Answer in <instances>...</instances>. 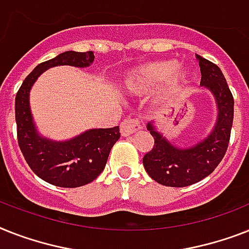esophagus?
I'll return each instance as SVG.
<instances>
[{
  "label": "esophagus",
  "instance_id": "obj_1",
  "mask_svg": "<svg viewBox=\"0 0 249 249\" xmlns=\"http://www.w3.org/2000/svg\"><path fill=\"white\" fill-rule=\"evenodd\" d=\"M141 128H142V125H141V121L138 119L126 118L120 124V133L121 135L126 137V135H130L135 131H138Z\"/></svg>",
  "mask_w": 249,
  "mask_h": 249
}]
</instances>
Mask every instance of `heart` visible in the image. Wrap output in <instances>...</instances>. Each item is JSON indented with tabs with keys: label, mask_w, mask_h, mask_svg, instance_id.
I'll return each instance as SVG.
<instances>
[{
	"label": "heart",
	"mask_w": 249,
	"mask_h": 249,
	"mask_svg": "<svg viewBox=\"0 0 249 249\" xmlns=\"http://www.w3.org/2000/svg\"><path fill=\"white\" fill-rule=\"evenodd\" d=\"M175 69H177V62L171 60L151 62L137 69L128 78L126 87L131 92H143L167 80L169 90L180 89L189 82V76L185 71L174 73Z\"/></svg>",
	"instance_id": "b5f03b06"
}]
</instances>
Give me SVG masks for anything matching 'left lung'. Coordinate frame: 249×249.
I'll list each match as a JSON object with an SVG mask.
<instances>
[{
  "instance_id": "left-lung-1",
  "label": "left lung",
  "mask_w": 249,
  "mask_h": 249,
  "mask_svg": "<svg viewBox=\"0 0 249 249\" xmlns=\"http://www.w3.org/2000/svg\"><path fill=\"white\" fill-rule=\"evenodd\" d=\"M201 68V86L207 87L216 98L219 116L211 134L191 148H178L147 125L155 139L153 148L143 157V166L149 177L166 187H187L202 180L215 170L225 156L233 126L234 98L220 68L197 56Z\"/></svg>"
}]
</instances>
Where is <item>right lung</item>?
Returning a JSON list of instances; mask_svg holds the SVG:
<instances>
[{"mask_svg":"<svg viewBox=\"0 0 249 249\" xmlns=\"http://www.w3.org/2000/svg\"><path fill=\"white\" fill-rule=\"evenodd\" d=\"M92 51H66L40 62L26 76L16 93L15 120L18 143L26 163L42 180L62 188H76L90 183L104 171L112 145L120 138L119 126L92 129L68 142H52L39 137L29 108V92L38 76L48 68L71 65L86 68L92 64Z\"/></svg>","mask_w":249,"mask_h":249,"instance_id":"right-lung-1","label":"right lung"}]
</instances>
